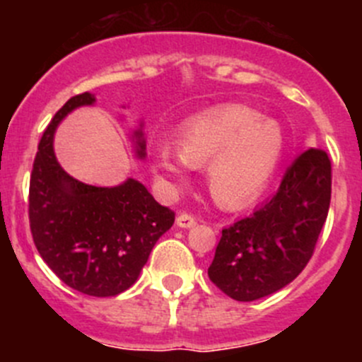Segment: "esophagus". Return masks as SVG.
<instances>
[{
  "label": "esophagus",
  "instance_id": "obj_1",
  "mask_svg": "<svg viewBox=\"0 0 362 362\" xmlns=\"http://www.w3.org/2000/svg\"><path fill=\"white\" fill-rule=\"evenodd\" d=\"M176 223H177V227H181V228H192V227H195L197 220H195V216H192V214L181 213L180 216L176 218Z\"/></svg>",
  "mask_w": 362,
  "mask_h": 362
}]
</instances>
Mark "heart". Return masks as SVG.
<instances>
[{
    "label": "heart",
    "instance_id": "1",
    "mask_svg": "<svg viewBox=\"0 0 362 362\" xmlns=\"http://www.w3.org/2000/svg\"><path fill=\"white\" fill-rule=\"evenodd\" d=\"M284 153L276 121L245 105H223L193 117L177 134V149L162 146L153 156L160 176L173 185L186 181L188 167L207 165V186L218 204L253 202L273 177Z\"/></svg>",
    "mask_w": 362,
    "mask_h": 362
}]
</instances>
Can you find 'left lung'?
<instances>
[{"instance_id": "obj_1", "label": "left lung", "mask_w": 362, "mask_h": 362, "mask_svg": "<svg viewBox=\"0 0 362 362\" xmlns=\"http://www.w3.org/2000/svg\"><path fill=\"white\" fill-rule=\"evenodd\" d=\"M331 204V160L310 148L294 160L278 192L250 216L221 230L207 274L235 301L274 294L310 262Z\"/></svg>"}]
</instances>
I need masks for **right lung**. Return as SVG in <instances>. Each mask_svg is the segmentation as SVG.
I'll list each match as a JSON object with an SVG mask.
<instances>
[{
    "mask_svg": "<svg viewBox=\"0 0 362 362\" xmlns=\"http://www.w3.org/2000/svg\"><path fill=\"white\" fill-rule=\"evenodd\" d=\"M95 100L91 93L71 96L42 135L30 181V227L38 253L63 284L93 298H110L137 281L153 246L173 227L174 211L132 177L102 188L64 173L52 146L56 127ZM134 142L144 158L142 124Z\"/></svg>",
    "mask_w": 362,
    "mask_h": 362,
    "instance_id": "obj_1",
    "label": "right lung"
}]
</instances>
